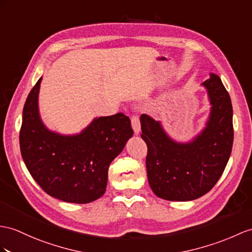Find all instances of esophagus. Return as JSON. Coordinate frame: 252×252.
<instances>
[{
    "instance_id": "34e87169",
    "label": "esophagus",
    "mask_w": 252,
    "mask_h": 252,
    "mask_svg": "<svg viewBox=\"0 0 252 252\" xmlns=\"http://www.w3.org/2000/svg\"><path fill=\"white\" fill-rule=\"evenodd\" d=\"M131 126L134 133L138 134L141 131V124H140V120L138 116H132L131 118Z\"/></svg>"
}]
</instances>
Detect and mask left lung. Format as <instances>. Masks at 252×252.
Returning <instances> with one entry per match:
<instances>
[{
    "label": "left lung",
    "mask_w": 252,
    "mask_h": 252,
    "mask_svg": "<svg viewBox=\"0 0 252 252\" xmlns=\"http://www.w3.org/2000/svg\"><path fill=\"white\" fill-rule=\"evenodd\" d=\"M210 113L200 132L186 142L170 137L160 121L142 114L141 138L147 145L146 171L157 197L192 201L207 193L222 175L233 145L231 98L216 73L201 83Z\"/></svg>",
    "instance_id": "8db88e82"
}]
</instances>
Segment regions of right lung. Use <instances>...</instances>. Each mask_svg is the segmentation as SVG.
Here are the masks:
<instances>
[{"label": "right lung", "mask_w": 252, "mask_h": 252, "mask_svg": "<svg viewBox=\"0 0 252 252\" xmlns=\"http://www.w3.org/2000/svg\"><path fill=\"white\" fill-rule=\"evenodd\" d=\"M41 80L24 103L19 137L23 161L49 195L69 203H90L106 191L109 165L133 134L130 120L116 113L94 118L78 133L50 130L39 113Z\"/></svg>", "instance_id": "1"}]
</instances>
